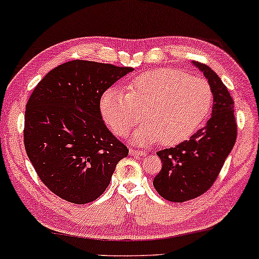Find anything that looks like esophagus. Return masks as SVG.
Masks as SVG:
<instances>
[{
    "label": "esophagus",
    "mask_w": 259,
    "mask_h": 259,
    "mask_svg": "<svg viewBox=\"0 0 259 259\" xmlns=\"http://www.w3.org/2000/svg\"><path fill=\"white\" fill-rule=\"evenodd\" d=\"M130 155L131 156H143L144 155V151H140V150H136V149H130Z\"/></svg>",
    "instance_id": "34e87169"
}]
</instances>
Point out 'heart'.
<instances>
[{
	"label": "heart",
	"instance_id": "b5f03b06",
	"mask_svg": "<svg viewBox=\"0 0 259 259\" xmlns=\"http://www.w3.org/2000/svg\"><path fill=\"white\" fill-rule=\"evenodd\" d=\"M211 104V88L205 80L162 68L136 76L126 94L114 88L105 90L100 110L117 136L127 135L142 113L145 122L133 133L132 142L145 145L159 140L162 145H174L194 135Z\"/></svg>",
	"mask_w": 259,
	"mask_h": 259
}]
</instances>
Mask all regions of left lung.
Here are the masks:
<instances>
[{"mask_svg":"<svg viewBox=\"0 0 259 259\" xmlns=\"http://www.w3.org/2000/svg\"><path fill=\"white\" fill-rule=\"evenodd\" d=\"M192 63L211 88V117L190 140L157 152L162 169L154 179V186L169 202L183 203L206 192L218 179L237 140L234 102L228 89L209 66Z\"/></svg>","mask_w":259,"mask_h":259,"instance_id":"8db88e82","label":"left lung"}]
</instances>
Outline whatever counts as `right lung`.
<instances>
[{"label":"right lung","mask_w":259,"mask_h":259,"mask_svg":"<svg viewBox=\"0 0 259 259\" xmlns=\"http://www.w3.org/2000/svg\"><path fill=\"white\" fill-rule=\"evenodd\" d=\"M131 67L74 60L34 88L25 111L24 143L46 186L67 202H94L107 190L128 149L102 119L101 96Z\"/></svg>","instance_id":"obj_1"}]
</instances>
